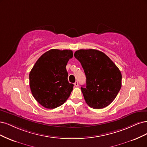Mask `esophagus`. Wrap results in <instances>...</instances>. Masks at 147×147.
I'll use <instances>...</instances> for the list:
<instances>
[{
    "instance_id": "esophagus-1",
    "label": "esophagus",
    "mask_w": 147,
    "mask_h": 147,
    "mask_svg": "<svg viewBox=\"0 0 147 147\" xmlns=\"http://www.w3.org/2000/svg\"><path fill=\"white\" fill-rule=\"evenodd\" d=\"M74 84V86H75L76 87H78V86H79V84H78V81H76V82H75Z\"/></svg>"
}]
</instances>
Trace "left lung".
Masks as SVG:
<instances>
[{
  "instance_id": "obj_1",
  "label": "left lung",
  "mask_w": 147,
  "mask_h": 147,
  "mask_svg": "<svg viewBox=\"0 0 147 147\" xmlns=\"http://www.w3.org/2000/svg\"><path fill=\"white\" fill-rule=\"evenodd\" d=\"M74 57L86 76V87L81 91L87 105L99 109L114 100L121 87V74L111 59L96 49H80Z\"/></svg>"
}]
</instances>
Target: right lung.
<instances>
[{
	"instance_id": "obj_1",
	"label": "right lung",
	"mask_w": 147,
	"mask_h": 147,
	"mask_svg": "<svg viewBox=\"0 0 147 147\" xmlns=\"http://www.w3.org/2000/svg\"><path fill=\"white\" fill-rule=\"evenodd\" d=\"M73 56L71 50L51 49L38 59L29 74L33 96L47 109L62 105L71 93L74 85L69 83L66 69Z\"/></svg>"
}]
</instances>
